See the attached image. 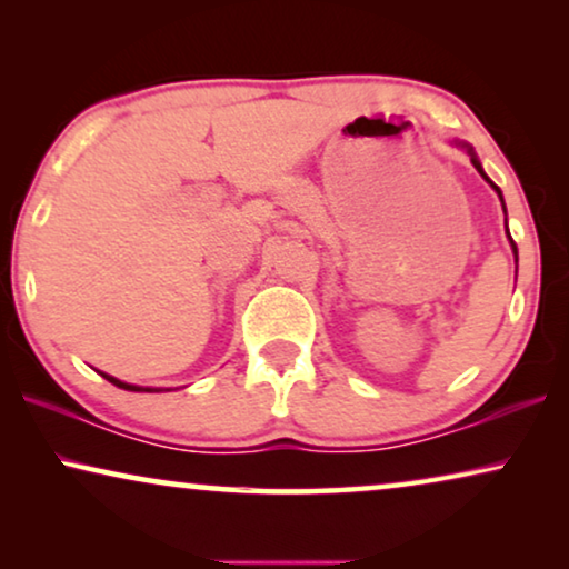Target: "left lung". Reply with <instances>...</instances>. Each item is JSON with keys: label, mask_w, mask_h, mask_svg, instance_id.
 Wrapping results in <instances>:
<instances>
[{"label": "left lung", "mask_w": 569, "mask_h": 569, "mask_svg": "<svg viewBox=\"0 0 569 569\" xmlns=\"http://www.w3.org/2000/svg\"><path fill=\"white\" fill-rule=\"evenodd\" d=\"M453 144H458V147H463V150L471 154V162H473V168H477V170H479V176H481V178H485V181H487L489 186H492V189L497 191V197H500V201H502V191H500V189H497V186H495L492 181H489V176L485 173V168H481V162H479V158H477V152H473V147H471V144H466V142H458V139H456V142H453ZM502 209H505V201H502ZM505 224H508V217H505ZM508 238H510V230H508ZM510 248H512V256H516V261H518V248H516V243H512V238H510Z\"/></svg>", "instance_id": "1"}]
</instances>
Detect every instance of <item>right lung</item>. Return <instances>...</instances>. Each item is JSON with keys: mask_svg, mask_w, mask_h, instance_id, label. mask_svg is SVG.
Here are the masks:
<instances>
[{"mask_svg": "<svg viewBox=\"0 0 569 569\" xmlns=\"http://www.w3.org/2000/svg\"><path fill=\"white\" fill-rule=\"evenodd\" d=\"M100 372V370H98ZM100 376H103L108 383H113V386H119V388H123V391H147V393H154V391H170V388H150V386H134V383H123V380H119V378H113V376H108V372H100Z\"/></svg>", "mask_w": 569, "mask_h": 569, "instance_id": "right-lung-1", "label": "right lung"}]
</instances>
